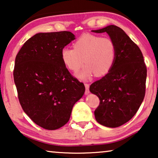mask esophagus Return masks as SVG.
<instances>
[{
    "label": "esophagus",
    "instance_id": "obj_1",
    "mask_svg": "<svg viewBox=\"0 0 158 158\" xmlns=\"http://www.w3.org/2000/svg\"><path fill=\"white\" fill-rule=\"evenodd\" d=\"M85 95L89 94V93H90V90H89V85L86 83V84H85Z\"/></svg>",
    "mask_w": 158,
    "mask_h": 158
}]
</instances>
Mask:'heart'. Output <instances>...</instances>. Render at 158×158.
<instances>
[{"label":"heart","instance_id":"1","mask_svg":"<svg viewBox=\"0 0 158 158\" xmlns=\"http://www.w3.org/2000/svg\"><path fill=\"white\" fill-rule=\"evenodd\" d=\"M73 46V49L68 47L62 49L60 57L64 65L73 73H77L83 63L86 64L77 75L83 81L91 78L95 74L98 77L104 76L115 63L116 45L110 38L85 34L77 39Z\"/></svg>","mask_w":158,"mask_h":158}]
</instances>
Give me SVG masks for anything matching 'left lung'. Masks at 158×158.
Segmentation results:
<instances>
[{"label":"left lung","instance_id":"left-lung-1","mask_svg":"<svg viewBox=\"0 0 158 158\" xmlns=\"http://www.w3.org/2000/svg\"><path fill=\"white\" fill-rule=\"evenodd\" d=\"M91 31L106 32L116 45V57L111 70L90 86V93L100 99L94 111L96 121L115 128L129 122L144 100L146 65L140 49L121 28L109 25Z\"/></svg>","mask_w":158,"mask_h":158}]
</instances>
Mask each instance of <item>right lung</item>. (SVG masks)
Instances as JSON below:
<instances>
[{
  "label": "right lung",
  "instance_id": "obj_1",
  "mask_svg": "<svg viewBox=\"0 0 158 158\" xmlns=\"http://www.w3.org/2000/svg\"><path fill=\"white\" fill-rule=\"evenodd\" d=\"M75 39L70 31L36 34L15 60L14 78L20 104L45 129L64 126L85 93L84 84L70 75L60 57L62 49Z\"/></svg>",
  "mask_w": 158,
  "mask_h": 158
}]
</instances>
